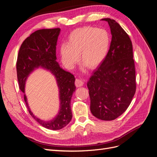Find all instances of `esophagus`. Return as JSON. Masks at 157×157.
<instances>
[{
  "instance_id": "obj_1",
  "label": "esophagus",
  "mask_w": 157,
  "mask_h": 157,
  "mask_svg": "<svg viewBox=\"0 0 157 157\" xmlns=\"http://www.w3.org/2000/svg\"><path fill=\"white\" fill-rule=\"evenodd\" d=\"M84 84V80L80 79V78H77L75 80V85L77 87H81L83 86Z\"/></svg>"
}]
</instances>
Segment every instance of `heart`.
Listing matches in <instances>:
<instances>
[{
  "mask_svg": "<svg viewBox=\"0 0 157 157\" xmlns=\"http://www.w3.org/2000/svg\"><path fill=\"white\" fill-rule=\"evenodd\" d=\"M111 44V37L107 31L92 27L78 28L71 33L67 44L60 46L63 63L73 68L79 59L90 69H96L105 59Z\"/></svg>",
  "mask_w": 157,
  "mask_h": 157,
  "instance_id": "1",
  "label": "heart"
}]
</instances>
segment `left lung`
<instances>
[{
  "mask_svg": "<svg viewBox=\"0 0 157 157\" xmlns=\"http://www.w3.org/2000/svg\"><path fill=\"white\" fill-rule=\"evenodd\" d=\"M112 35L105 59L87 82L92 115L103 121H113L124 113L136 92V71L133 48L129 36L110 18Z\"/></svg>",
  "mask_w": 157,
  "mask_h": 157,
  "instance_id": "1",
  "label": "left lung"
}]
</instances>
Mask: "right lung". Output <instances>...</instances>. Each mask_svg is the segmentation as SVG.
<instances>
[{"mask_svg": "<svg viewBox=\"0 0 157 157\" xmlns=\"http://www.w3.org/2000/svg\"><path fill=\"white\" fill-rule=\"evenodd\" d=\"M61 29L59 28L38 30L23 42L19 50L16 69L19 86L24 94V100L30 115L41 126L58 130L67 126L72 118L71 100L75 91V78L73 74L60 67L56 61V46ZM48 70L56 78L59 87L60 108L58 114L51 120L44 121L31 111L25 94L26 81L35 70Z\"/></svg>", "mask_w": 157, "mask_h": 157, "instance_id": "1", "label": "right lung"}]
</instances>
